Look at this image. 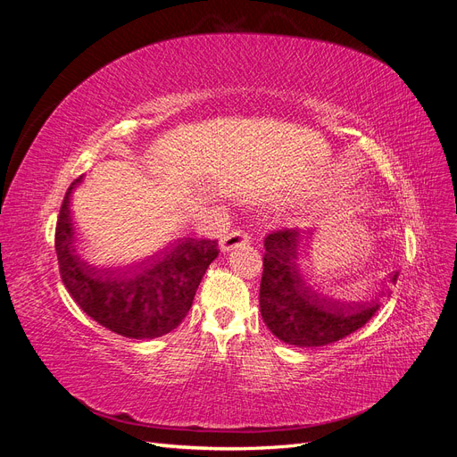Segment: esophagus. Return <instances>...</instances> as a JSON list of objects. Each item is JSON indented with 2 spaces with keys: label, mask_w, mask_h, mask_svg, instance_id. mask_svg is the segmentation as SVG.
I'll use <instances>...</instances> for the list:
<instances>
[{
  "label": "esophagus",
  "mask_w": 457,
  "mask_h": 457,
  "mask_svg": "<svg viewBox=\"0 0 457 457\" xmlns=\"http://www.w3.org/2000/svg\"><path fill=\"white\" fill-rule=\"evenodd\" d=\"M245 244H250V234H247L245 230H232L227 234V237L220 238L219 247H220V252L227 253V252L237 250V247L245 245Z\"/></svg>",
  "instance_id": "1"
}]
</instances>
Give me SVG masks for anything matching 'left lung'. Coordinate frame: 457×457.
I'll return each instance as SVG.
<instances>
[{
  "instance_id": "8db88e82",
  "label": "left lung",
  "mask_w": 457,
  "mask_h": 457,
  "mask_svg": "<svg viewBox=\"0 0 457 457\" xmlns=\"http://www.w3.org/2000/svg\"><path fill=\"white\" fill-rule=\"evenodd\" d=\"M396 278L398 272L391 276V284H396ZM259 305L272 334L295 347H324L347 337L379 309L378 299L345 301L311 287L303 274L299 228L276 230L265 238Z\"/></svg>"
}]
</instances>
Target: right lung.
Wrapping results in <instances>:
<instances>
[{
  "mask_svg": "<svg viewBox=\"0 0 457 457\" xmlns=\"http://www.w3.org/2000/svg\"><path fill=\"white\" fill-rule=\"evenodd\" d=\"M68 188L54 232L59 269L78 307L106 329L129 339L170 334L192 307V299L212 265L217 242L181 238L158 252L121 262H96L79 250L71 217Z\"/></svg>",
  "mask_w": 457,
  "mask_h": 457,
  "instance_id": "add662e5",
  "label": "right lung"
}]
</instances>
